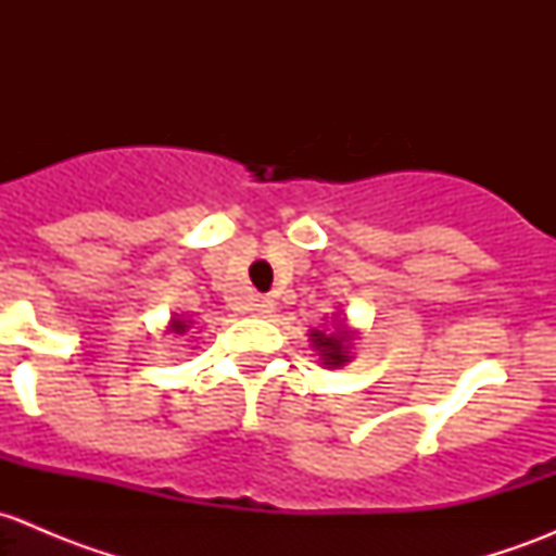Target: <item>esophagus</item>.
Returning <instances> with one entry per match:
<instances>
[{"label":"esophagus","instance_id":"esophagus-1","mask_svg":"<svg viewBox=\"0 0 556 556\" xmlns=\"http://www.w3.org/2000/svg\"><path fill=\"white\" fill-rule=\"evenodd\" d=\"M250 312L252 314H271L274 312V301L271 299H263V295H257V299H252V304H250Z\"/></svg>","mask_w":556,"mask_h":556}]
</instances>
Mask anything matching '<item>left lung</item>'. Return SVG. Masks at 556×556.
<instances>
[{"instance_id":"obj_1","label":"left lung","mask_w":556,"mask_h":556,"mask_svg":"<svg viewBox=\"0 0 556 556\" xmlns=\"http://www.w3.org/2000/svg\"><path fill=\"white\" fill-rule=\"evenodd\" d=\"M352 339H355V333L346 328V323H339L333 330L312 328L309 333L312 346L319 352V361H323L325 366H333V368L350 363Z\"/></svg>"}]
</instances>
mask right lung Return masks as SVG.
<instances>
[{"label": "right lung", "mask_w": 556, "mask_h": 556, "mask_svg": "<svg viewBox=\"0 0 556 556\" xmlns=\"http://www.w3.org/2000/svg\"><path fill=\"white\" fill-rule=\"evenodd\" d=\"M188 323H190V319H182V317H172V323H169V330H172V333H179V336H182L185 330L190 328Z\"/></svg>", "instance_id": "1"}]
</instances>
